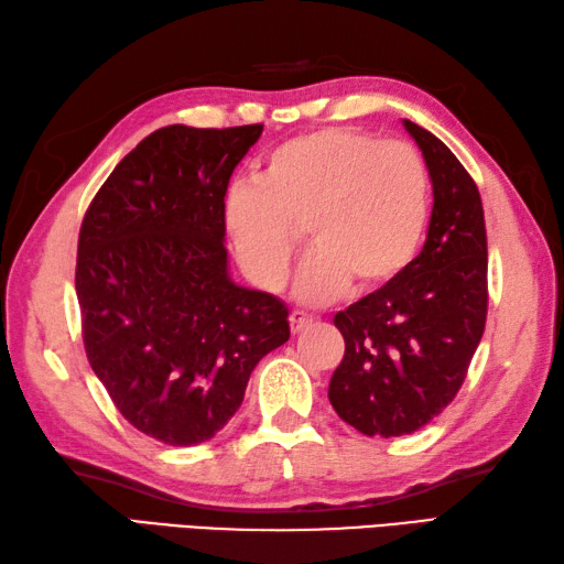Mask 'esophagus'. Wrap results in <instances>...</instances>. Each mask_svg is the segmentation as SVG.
<instances>
[{
	"instance_id": "34e87169",
	"label": "esophagus",
	"mask_w": 564,
	"mask_h": 564,
	"mask_svg": "<svg viewBox=\"0 0 564 564\" xmlns=\"http://www.w3.org/2000/svg\"><path fill=\"white\" fill-rule=\"evenodd\" d=\"M314 324V316L312 314H306V312H292L290 314V326H292V333H302L304 328H308Z\"/></svg>"
}]
</instances>
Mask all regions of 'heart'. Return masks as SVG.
<instances>
[{"mask_svg": "<svg viewBox=\"0 0 564 564\" xmlns=\"http://www.w3.org/2000/svg\"><path fill=\"white\" fill-rule=\"evenodd\" d=\"M431 209L429 165L404 141L330 126L274 145L258 182H236L224 197V231L240 268L262 290L280 292L302 243L314 250L296 294L324 304L375 292L416 256Z\"/></svg>", "mask_w": 564, "mask_h": 564, "instance_id": "heart-1", "label": "heart"}]
</instances>
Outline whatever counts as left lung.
Wrapping results in <instances>:
<instances>
[{
    "mask_svg": "<svg viewBox=\"0 0 564 564\" xmlns=\"http://www.w3.org/2000/svg\"><path fill=\"white\" fill-rule=\"evenodd\" d=\"M433 182L423 250L338 312L346 355L330 377L338 416L365 435H406L451 404L487 324V228L479 189L441 138L404 121Z\"/></svg>",
    "mask_w": 564,
    "mask_h": 564,
    "instance_id": "obj_1",
    "label": "left lung"
}]
</instances>
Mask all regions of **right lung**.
<instances>
[{"label":"right lung","mask_w":564,"mask_h":564,"mask_svg":"<svg viewBox=\"0 0 564 564\" xmlns=\"http://www.w3.org/2000/svg\"><path fill=\"white\" fill-rule=\"evenodd\" d=\"M262 123L165 126L91 199L75 290L91 370L121 416L165 445L214 438L250 372L290 340L278 296L228 278L224 197Z\"/></svg>","instance_id":"right-lung-1"}]
</instances>
